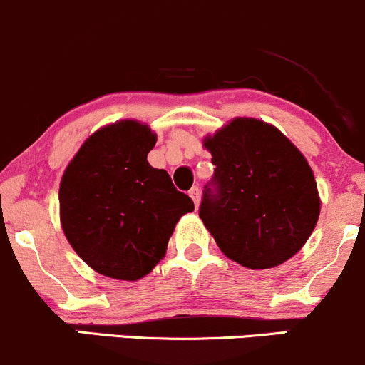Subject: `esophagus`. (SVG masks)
Returning <instances> with one entry per match:
<instances>
[{"mask_svg": "<svg viewBox=\"0 0 365 365\" xmlns=\"http://www.w3.org/2000/svg\"><path fill=\"white\" fill-rule=\"evenodd\" d=\"M189 195L192 197V201H194L195 207L199 206V199H201V190H199V187H192Z\"/></svg>", "mask_w": 365, "mask_h": 365, "instance_id": "1", "label": "esophagus"}]
</instances>
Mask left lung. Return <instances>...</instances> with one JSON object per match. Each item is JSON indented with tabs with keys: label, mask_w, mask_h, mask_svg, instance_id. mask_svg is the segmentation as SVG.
<instances>
[{
	"label": "left lung",
	"mask_w": 365,
	"mask_h": 365,
	"mask_svg": "<svg viewBox=\"0 0 365 365\" xmlns=\"http://www.w3.org/2000/svg\"><path fill=\"white\" fill-rule=\"evenodd\" d=\"M202 145L216 168L199 218L222 253L253 270L282 265L317 225L310 164L277 128L253 118H235Z\"/></svg>",
	"instance_id": "left-lung-1"
}]
</instances>
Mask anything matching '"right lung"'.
Listing matches in <instances>:
<instances>
[{"label":"right lung","instance_id":"right-lung-1","mask_svg":"<svg viewBox=\"0 0 365 365\" xmlns=\"http://www.w3.org/2000/svg\"><path fill=\"white\" fill-rule=\"evenodd\" d=\"M155 133L133 119L100 128L66 168L60 223L72 250L106 277L138 280L163 259L175 225L194 211L171 176L147 161Z\"/></svg>","mask_w":365,"mask_h":365}]
</instances>
